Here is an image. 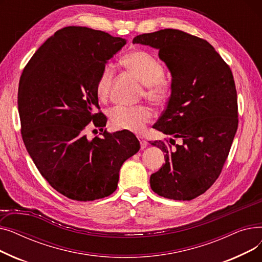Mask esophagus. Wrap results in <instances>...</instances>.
<instances>
[{
	"mask_svg": "<svg viewBox=\"0 0 262 262\" xmlns=\"http://www.w3.org/2000/svg\"><path fill=\"white\" fill-rule=\"evenodd\" d=\"M138 140L140 141V146L141 148H145L147 146V141L143 138V137H138Z\"/></svg>",
	"mask_w": 262,
	"mask_h": 262,
	"instance_id": "34e87169",
	"label": "esophagus"
}]
</instances>
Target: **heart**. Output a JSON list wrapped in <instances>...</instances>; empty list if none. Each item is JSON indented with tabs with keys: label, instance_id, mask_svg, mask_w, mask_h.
<instances>
[{
	"label": "heart",
	"instance_id": "b5f03b06",
	"mask_svg": "<svg viewBox=\"0 0 262 262\" xmlns=\"http://www.w3.org/2000/svg\"><path fill=\"white\" fill-rule=\"evenodd\" d=\"M121 64L143 85V93L147 100L162 105L170 95V85L163 78L164 69L152 55L144 51H134L121 59ZM114 69L106 64L96 79L95 92L102 101L106 100L114 82ZM113 125L119 129L139 133L152 120L153 112L147 105L117 106L109 114Z\"/></svg>",
	"mask_w": 262,
	"mask_h": 262
}]
</instances>
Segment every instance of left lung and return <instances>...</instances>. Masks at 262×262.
Wrapping results in <instances>:
<instances>
[{
    "instance_id": "8db88e82",
    "label": "left lung",
    "mask_w": 262,
    "mask_h": 262,
    "mask_svg": "<svg viewBox=\"0 0 262 262\" xmlns=\"http://www.w3.org/2000/svg\"><path fill=\"white\" fill-rule=\"evenodd\" d=\"M133 43L159 50L168 66L171 95L153 127L183 140L152 142L166 153V163L150 175V188L170 200H193L221 174L238 128L231 70L209 42L180 30L142 34Z\"/></svg>"
}]
</instances>
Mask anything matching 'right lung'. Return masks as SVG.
<instances>
[{
    "label": "right lung",
    "mask_w": 262,
    "mask_h": 262,
    "mask_svg": "<svg viewBox=\"0 0 262 262\" xmlns=\"http://www.w3.org/2000/svg\"><path fill=\"white\" fill-rule=\"evenodd\" d=\"M126 40L68 26L41 46L20 77L18 110L25 147L40 174L62 195L80 202L116 191L123 162L140 149L128 130H103L96 79ZM100 128L88 140L85 128Z\"/></svg>",
    "instance_id": "add662e5"
}]
</instances>
